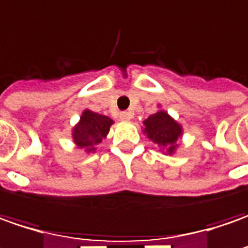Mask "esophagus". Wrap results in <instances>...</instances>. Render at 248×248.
I'll use <instances>...</instances> for the list:
<instances>
[{
	"label": "esophagus",
	"mask_w": 248,
	"mask_h": 248,
	"mask_svg": "<svg viewBox=\"0 0 248 248\" xmlns=\"http://www.w3.org/2000/svg\"><path fill=\"white\" fill-rule=\"evenodd\" d=\"M133 118V112H122L121 115H119V119L121 121H124V122H129V121H132Z\"/></svg>",
	"instance_id": "obj_1"
}]
</instances>
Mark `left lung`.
I'll list each match as a JSON object with an SVG mask.
<instances>
[{
  "label": "left lung",
  "mask_w": 248,
  "mask_h": 248,
  "mask_svg": "<svg viewBox=\"0 0 248 248\" xmlns=\"http://www.w3.org/2000/svg\"><path fill=\"white\" fill-rule=\"evenodd\" d=\"M159 109L150 115L144 122L142 133L154 144L159 147V151L163 154L173 155L180 147V140L183 137L184 129L166 109L159 106Z\"/></svg>",
  "instance_id": "left-lung-1"
}]
</instances>
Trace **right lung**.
I'll list each match as a JSON object with an SVG mask.
<instances>
[{
	"mask_svg": "<svg viewBox=\"0 0 248 248\" xmlns=\"http://www.w3.org/2000/svg\"><path fill=\"white\" fill-rule=\"evenodd\" d=\"M114 121L107 115H101L89 108L82 111L78 124L71 129L74 145L86 154L96 152V145L107 139L109 127Z\"/></svg>",
	"mask_w": 248,
	"mask_h": 248,
	"instance_id": "1",
	"label": "right lung"
}]
</instances>
